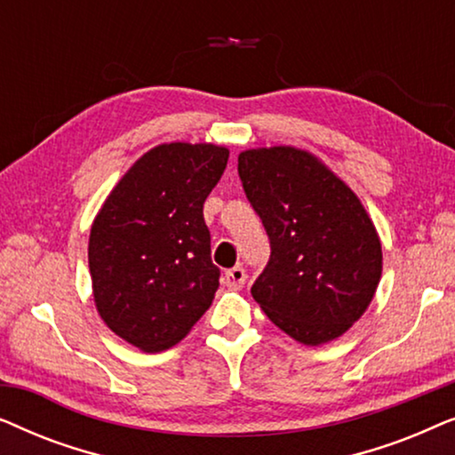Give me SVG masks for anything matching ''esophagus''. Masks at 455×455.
<instances>
[{
  "instance_id": "obj_1",
  "label": "esophagus",
  "mask_w": 455,
  "mask_h": 455,
  "mask_svg": "<svg viewBox=\"0 0 455 455\" xmlns=\"http://www.w3.org/2000/svg\"><path fill=\"white\" fill-rule=\"evenodd\" d=\"M223 283L232 290H240L242 285L246 283L244 267H234V269H228L226 273H223Z\"/></svg>"
}]
</instances>
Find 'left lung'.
<instances>
[{
  "label": "left lung",
  "mask_w": 455,
  "mask_h": 455,
  "mask_svg": "<svg viewBox=\"0 0 455 455\" xmlns=\"http://www.w3.org/2000/svg\"><path fill=\"white\" fill-rule=\"evenodd\" d=\"M238 176L271 244L252 298L302 344L339 338L371 304L383 267L381 242L358 196L294 147L240 153Z\"/></svg>",
  "instance_id": "1"
}]
</instances>
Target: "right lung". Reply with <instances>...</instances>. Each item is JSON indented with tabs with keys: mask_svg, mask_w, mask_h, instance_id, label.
Masks as SVG:
<instances>
[{
	"mask_svg": "<svg viewBox=\"0 0 455 455\" xmlns=\"http://www.w3.org/2000/svg\"><path fill=\"white\" fill-rule=\"evenodd\" d=\"M228 157V148L215 145L155 147L95 217L89 269L97 310L140 350L178 344L213 302L221 271L211 260L203 204Z\"/></svg>",
	"mask_w": 455,
	"mask_h": 455,
	"instance_id": "obj_1",
	"label": "right lung"
}]
</instances>
